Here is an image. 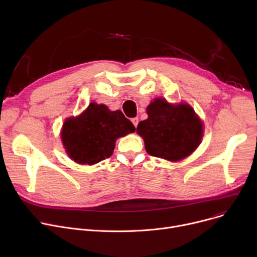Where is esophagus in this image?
I'll use <instances>...</instances> for the list:
<instances>
[{"instance_id": "1", "label": "esophagus", "mask_w": 257, "mask_h": 257, "mask_svg": "<svg viewBox=\"0 0 257 257\" xmlns=\"http://www.w3.org/2000/svg\"><path fill=\"white\" fill-rule=\"evenodd\" d=\"M132 123H133V125H134V127H138V124H139V117H133L132 119Z\"/></svg>"}]
</instances>
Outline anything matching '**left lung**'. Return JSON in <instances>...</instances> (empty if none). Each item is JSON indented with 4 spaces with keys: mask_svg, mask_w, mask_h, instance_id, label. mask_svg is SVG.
<instances>
[{
    "mask_svg": "<svg viewBox=\"0 0 257 257\" xmlns=\"http://www.w3.org/2000/svg\"><path fill=\"white\" fill-rule=\"evenodd\" d=\"M147 113L149 116L140 121L137 132L150 155L178 161L197 149L203 126L190 105L175 106L155 99L147 107Z\"/></svg>",
    "mask_w": 257,
    "mask_h": 257,
    "instance_id": "left-lung-1",
    "label": "left lung"
}]
</instances>
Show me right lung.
<instances>
[{
  "label": "right lung",
  "instance_id": "1",
  "mask_svg": "<svg viewBox=\"0 0 257 257\" xmlns=\"http://www.w3.org/2000/svg\"><path fill=\"white\" fill-rule=\"evenodd\" d=\"M136 131L120 110L110 111L103 104L91 103L77 117L67 118L62 127V143L74 161L94 165L109 157L115 141Z\"/></svg>",
  "mask_w": 257,
  "mask_h": 257
}]
</instances>
